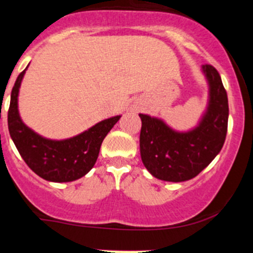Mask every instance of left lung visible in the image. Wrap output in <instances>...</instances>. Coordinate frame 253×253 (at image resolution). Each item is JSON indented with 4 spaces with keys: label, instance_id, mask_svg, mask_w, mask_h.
<instances>
[{
    "label": "left lung",
    "instance_id": "8db88e82",
    "mask_svg": "<svg viewBox=\"0 0 253 253\" xmlns=\"http://www.w3.org/2000/svg\"><path fill=\"white\" fill-rule=\"evenodd\" d=\"M210 86L208 111L198 128L177 133L162 120L139 114L140 157L154 177L181 182L198 176L224 144L228 129V96L222 78L211 64L203 66Z\"/></svg>",
    "mask_w": 253,
    "mask_h": 253
}]
</instances>
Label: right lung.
I'll list each match as a JSON object with an SVG mask.
<instances>
[{
  "instance_id": "add662e5",
  "label": "right lung",
  "mask_w": 253,
  "mask_h": 253,
  "mask_svg": "<svg viewBox=\"0 0 253 253\" xmlns=\"http://www.w3.org/2000/svg\"><path fill=\"white\" fill-rule=\"evenodd\" d=\"M24 73L25 71L20 73L13 84L7 113L8 131L20 156L44 180L69 182L82 177L96 163L102 140L120 116L102 120L88 130L69 139H45L29 129L20 119L17 95Z\"/></svg>"
}]
</instances>
